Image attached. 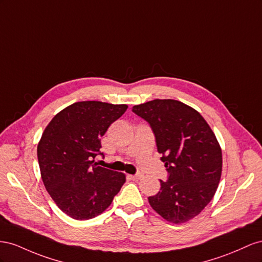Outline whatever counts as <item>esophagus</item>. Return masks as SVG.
<instances>
[{"mask_svg": "<svg viewBox=\"0 0 262 262\" xmlns=\"http://www.w3.org/2000/svg\"><path fill=\"white\" fill-rule=\"evenodd\" d=\"M141 178L140 174H134V176H129V179H132V180H139V179Z\"/></svg>", "mask_w": 262, "mask_h": 262, "instance_id": "esophagus-1", "label": "esophagus"}]
</instances>
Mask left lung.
Wrapping results in <instances>:
<instances>
[{
	"label": "left lung",
	"mask_w": 262,
	"mask_h": 262,
	"mask_svg": "<svg viewBox=\"0 0 262 262\" xmlns=\"http://www.w3.org/2000/svg\"><path fill=\"white\" fill-rule=\"evenodd\" d=\"M132 111L150 125L168 180L149 204L168 222L199 215L217 190L222 150L211 127L194 108L176 100H154Z\"/></svg>",
	"instance_id": "1"
}]
</instances>
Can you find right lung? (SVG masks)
Listing matches in <instances>:
<instances>
[{"label":"right lung","instance_id":"add662e5","mask_svg":"<svg viewBox=\"0 0 262 262\" xmlns=\"http://www.w3.org/2000/svg\"><path fill=\"white\" fill-rule=\"evenodd\" d=\"M125 104L73 103L45 128L38 146L45 188L60 210L79 221L93 219L111 205L126 181L122 172L99 167L101 137L127 110Z\"/></svg>","mask_w":262,"mask_h":262}]
</instances>
